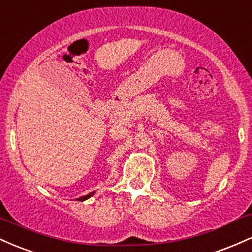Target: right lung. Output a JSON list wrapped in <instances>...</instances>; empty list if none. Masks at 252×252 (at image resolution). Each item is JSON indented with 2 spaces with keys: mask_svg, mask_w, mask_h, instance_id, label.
Here are the masks:
<instances>
[{
  "mask_svg": "<svg viewBox=\"0 0 252 252\" xmlns=\"http://www.w3.org/2000/svg\"><path fill=\"white\" fill-rule=\"evenodd\" d=\"M94 194V192H91V193H89L88 195H84V196H80V198H78L77 199V201H84V200H86V199H89V198H91L92 195Z\"/></svg>",
  "mask_w": 252,
  "mask_h": 252,
  "instance_id": "obj_1",
  "label": "right lung"
}]
</instances>
